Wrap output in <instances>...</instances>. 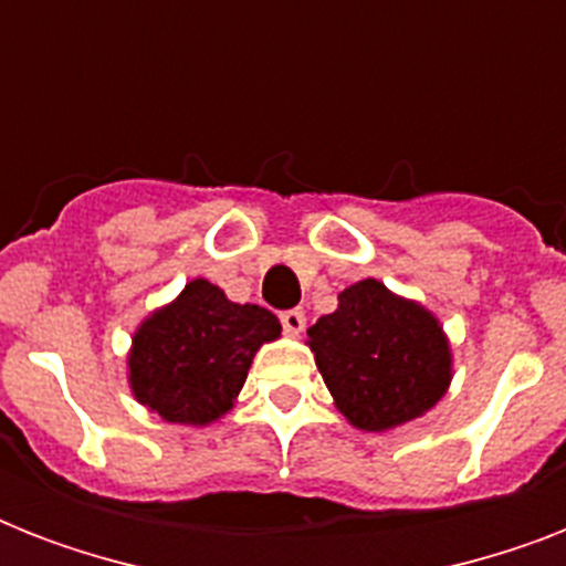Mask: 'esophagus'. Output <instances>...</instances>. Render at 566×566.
<instances>
[{"label":"esophagus","instance_id":"1","mask_svg":"<svg viewBox=\"0 0 566 566\" xmlns=\"http://www.w3.org/2000/svg\"><path fill=\"white\" fill-rule=\"evenodd\" d=\"M282 326H284V332H291V335H300L302 328H305V311H302V308L282 311Z\"/></svg>","mask_w":566,"mask_h":566}]
</instances>
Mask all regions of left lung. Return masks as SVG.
Wrapping results in <instances>:
<instances>
[{"label": "left lung", "mask_w": 566, "mask_h": 566, "mask_svg": "<svg viewBox=\"0 0 566 566\" xmlns=\"http://www.w3.org/2000/svg\"><path fill=\"white\" fill-rule=\"evenodd\" d=\"M308 346L337 411L361 431H390L443 399L452 349L426 305L361 279L308 328Z\"/></svg>", "instance_id": "1"}]
</instances>
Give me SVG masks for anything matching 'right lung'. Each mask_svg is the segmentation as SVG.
<instances>
[{"instance_id": "1", "label": "right lung", "mask_w": 566, "mask_h": 566, "mask_svg": "<svg viewBox=\"0 0 566 566\" xmlns=\"http://www.w3.org/2000/svg\"><path fill=\"white\" fill-rule=\"evenodd\" d=\"M279 335L273 311L238 305L208 279H193L135 328L132 396L167 422L211 426L234 408L258 349Z\"/></svg>"}]
</instances>
